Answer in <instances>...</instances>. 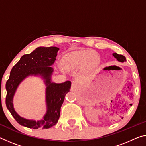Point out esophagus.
I'll return each instance as SVG.
<instances>
[{"mask_svg":"<svg viewBox=\"0 0 146 146\" xmlns=\"http://www.w3.org/2000/svg\"><path fill=\"white\" fill-rule=\"evenodd\" d=\"M77 82L76 81H73L72 82V84H71V86H72L73 88H75L76 86H77Z\"/></svg>","mask_w":146,"mask_h":146,"instance_id":"obj_1","label":"esophagus"}]
</instances>
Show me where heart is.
Here are the masks:
<instances>
[{"label": "heart", "mask_w": 146, "mask_h": 146, "mask_svg": "<svg viewBox=\"0 0 146 146\" xmlns=\"http://www.w3.org/2000/svg\"><path fill=\"white\" fill-rule=\"evenodd\" d=\"M98 53L92 50L73 52L66 58V64L70 68L83 66L84 69H90L96 66L99 62Z\"/></svg>", "instance_id": "b5f03b06"}]
</instances>
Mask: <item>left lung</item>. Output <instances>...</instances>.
I'll return each instance as SVG.
<instances>
[{
    "instance_id": "8db88e82",
    "label": "left lung",
    "mask_w": 146,
    "mask_h": 146,
    "mask_svg": "<svg viewBox=\"0 0 146 146\" xmlns=\"http://www.w3.org/2000/svg\"><path fill=\"white\" fill-rule=\"evenodd\" d=\"M113 56H114V58H115L117 59V60L119 62H124L125 61H126V58L123 56V55L118 54H117V53H114V54H113Z\"/></svg>"
}]
</instances>
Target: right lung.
I'll list each match as a JSON object with an SVG mask.
<instances>
[{
	"label": "right lung",
	"instance_id": "1",
	"mask_svg": "<svg viewBox=\"0 0 146 146\" xmlns=\"http://www.w3.org/2000/svg\"><path fill=\"white\" fill-rule=\"evenodd\" d=\"M59 48L56 47H38L30 54L23 55L10 71L6 83V105L11 114L21 125L31 129H48L58 121L64 98L71 88L69 80L55 83L51 80L52 67L56 60ZM29 76H40L46 85V100L47 112L43 120L36 122L21 117L13 108V98L20 83Z\"/></svg>",
	"mask_w": 146,
	"mask_h": 146
}]
</instances>
